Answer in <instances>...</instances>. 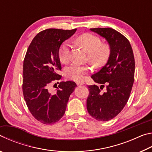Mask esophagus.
I'll return each mask as SVG.
<instances>
[{
  "instance_id": "1",
  "label": "esophagus",
  "mask_w": 152,
  "mask_h": 152,
  "mask_svg": "<svg viewBox=\"0 0 152 152\" xmlns=\"http://www.w3.org/2000/svg\"><path fill=\"white\" fill-rule=\"evenodd\" d=\"M76 84L78 86H82V85H84V82H77Z\"/></svg>"
}]
</instances>
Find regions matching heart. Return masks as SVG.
<instances>
[{
  "instance_id": "b5f03b06",
  "label": "heart",
  "mask_w": 152,
  "mask_h": 152,
  "mask_svg": "<svg viewBox=\"0 0 152 152\" xmlns=\"http://www.w3.org/2000/svg\"><path fill=\"white\" fill-rule=\"evenodd\" d=\"M75 42L88 53V60L96 68H101L109 60L110 54V45L107 43H102L101 39L98 36L86 33L78 36ZM58 57L61 63L68 62L70 58V43L65 42L61 45L58 51ZM91 71L92 67L88 65L72 64L66 68L65 75L72 80L82 81Z\"/></svg>"
}]
</instances>
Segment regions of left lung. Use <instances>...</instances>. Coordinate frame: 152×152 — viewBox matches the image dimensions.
Returning <instances> with one entry per match:
<instances>
[{
    "label": "left lung",
    "instance_id": "left-lung-1",
    "mask_svg": "<svg viewBox=\"0 0 152 152\" xmlns=\"http://www.w3.org/2000/svg\"><path fill=\"white\" fill-rule=\"evenodd\" d=\"M92 31L104 37L110 47L106 64L91 77L101 84L87 86L88 112L94 119L107 121L115 117L127 104L134 82L135 59L129 40L112 28H92ZM106 92L102 93L104 84Z\"/></svg>",
    "mask_w": 152,
    "mask_h": 152
}]
</instances>
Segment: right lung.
<instances>
[{
	"instance_id": "obj_1",
	"label": "right lung",
	"mask_w": 152,
	"mask_h": 152,
	"mask_svg": "<svg viewBox=\"0 0 152 152\" xmlns=\"http://www.w3.org/2000/svg\"><path fill=\"white\" fill-rule=\"evenodd\" d=\"M76 29H48L33 38L27 49L23 69V93L30 113L45 125L58 122L65 113L69 97L74 91V82H61L57 92L51 93V82L60 80L61 70L58 51L64 42L74 34Z\"/></svg>"
}]
</instances>
